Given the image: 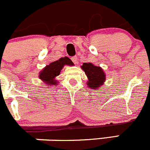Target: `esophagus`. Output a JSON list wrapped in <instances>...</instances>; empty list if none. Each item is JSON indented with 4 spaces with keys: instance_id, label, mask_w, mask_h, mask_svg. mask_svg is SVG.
<instances>
[{
    "instance_id": "esophagus-1",
    "label": "esophagus",
    "mask_w": 150,
    "mask_h": 150,
    "mask_svg": "<svg viewBox=\"0 0 150 150\" xmlns=\"http://www.w3.org/2000/svg\"><path fill=\"white\" fill-rule=\"evenodd\" d=\"M71 60L75 63V64H76V63H78V58H77L76 56H74V57H72Z\"/></svg>"
}]
</instances>
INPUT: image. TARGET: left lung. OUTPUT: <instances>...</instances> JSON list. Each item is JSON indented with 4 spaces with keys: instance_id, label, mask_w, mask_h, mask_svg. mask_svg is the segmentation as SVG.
I'll use <instances>...</instances> for the list:
<instances>
[{
    "instance_id": "left-lung-1",
    "label": "left lung",
    "mask_w": 150,
    "mask_h": 150,
    "mask_svg": "<svg viewBox=\"0 0 150 150\" xmlns=\"http://www.w3.org/2000/svg\"><path fill=\"white\" fill-rule=\"evenodd\" d=\"M81 68L88 78L87 85L90 87L97 90L104 82L106 75L100 67L94 66L90 63H84Z\"/></svg>"
}]
</instances>
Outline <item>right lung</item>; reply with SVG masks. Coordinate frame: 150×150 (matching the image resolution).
<instances>
[{
	"mask_svg": "<svg viewBox=\"0 0 150 150\" xmlns=\"http://www.w3.org/2000/svg\"><path fill=\"white\" fill-rule=\"evenodd\" d=\"M65 65L73 66L74 63L69 57H61L59 60L51 63L49 66H46L40 73L39 78L43 80L44 82L47 83L50 85H54L57 83L54 79L60 75L61 69Z\"/></svg>",
	"mask_w": 150,
	"mask_h": 150,
	"instance_id": "obj_1",
	"label": "right lung"
}]
</instances>
